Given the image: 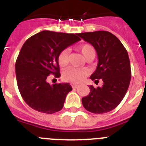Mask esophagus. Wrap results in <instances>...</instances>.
<instances>
[{
  "label": "esophagus",
  "instance_id": "1",
  "mask_svg": "<svg viewBox=\"0 0 146 146\" xmlns=\"http://www.w3.org/2000/svg\"><path fill=\"white\" fill-rule=\"evenodd\" d=\"M71 86L73 89H77L78 87H79V85L75 84V83H71Z\"/></svg>",
  "mask_w": 146,
  "mask_h": 146
}]
</instances>
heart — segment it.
<instances>
[{"label": "heart", "instance_id": "heart-1", "mask_svg": "<svg viewBox=\"0 0 146 146\" xmlns=\"http://www.w3.org/2000/svg\"><path fill=\"white\" fill-rule=\"evenodd\" d=\"M78 50L82 53L86 60L94 58L96 56V49L92 44H83L78 47ZM69 50L64 49L58 55L57 61L60 66H65L68 63ZM89 74V70L86 68H75L68 67L63 72V79L66 82L79 83L81 82Z\"/></svg>", "mask_w": 146, "mask_h": 146}]
</instances>
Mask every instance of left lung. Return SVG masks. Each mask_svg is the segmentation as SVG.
<instances>
[{
    "instance_id": "obj_1",
    "label": "left lung",
    "mask_w": 146,
    "mask_h": 146,
    "mask_svg": "<svg viewBox=\"0 0 146 146\" xmlns=\"http://www.w3.org/2000/svg\"><path fill=\"white\" fill-rule=\"evenodd\" d=\"M78 35L95 48L98 66L90 79L95 82L100 79L102 87L89 86V96L82 98V105L94 113L112 111L127 93L131 79V69L127 50L120 41L107 31L79 33Z\"/></svg>"
}]
</instances>
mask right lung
Instances as JSON below:
<instances>
[{
    "instance_id": "right-lung-1",
    "label": "right lung",
    "mask_w": 146,
    "mask_h": 146,
    "mask_svg": "<svg viewBox=\"0 0 146 146\" xmlns=\"http://www.w3.org/2000/svg\"><path fill=\"white\" fill-rule=\"evenodd\" d=\"M80 40L78 33L47 30L26 40L16 61V76L22 98L30 108L45 113H54L63 108L72 87L67 82L50 86L47 78L50 74L60 76L58 55Z\"/></svg>"
}]
</instances>
